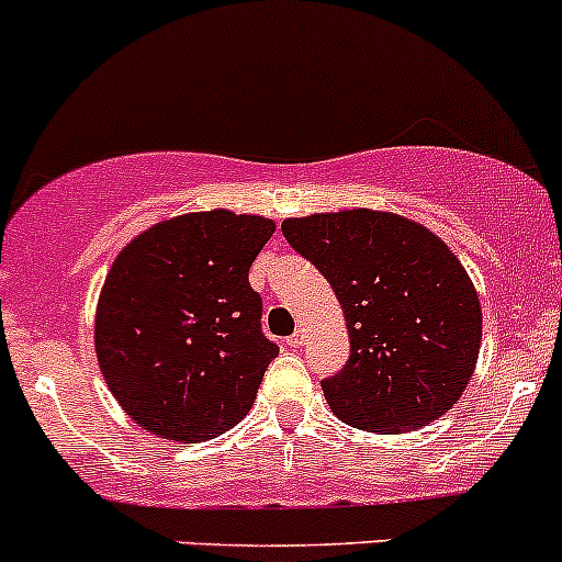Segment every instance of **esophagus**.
Here are the masks:
<instances>
[{
  "label": "esophagus",
  "instance_id": "obj_1",
  "mask_svg": "<svg viewBox=\"0 0 562 562\" xmlns=\"http://www.w3.org/2000/svg\"><path fill=\"white\" fill-rule=\"evenodd\" d=\"M304 345V331L302 328H299V331H293L291 337H288V348H293V350H299Z\"/></svg>",
  "mask_w": 562,
  "mask_h": 562
}]
</instances>
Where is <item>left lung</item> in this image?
I'll return each instance as SVG.
<instances>
[{
    "instance_id": "left-lung-1",
    "label": "left lung",
    "mask_w": 562,
    "mask_h": 562,
    "mask_svg": "<svg viewBox=\"0 0 562 562\" xmlns=\"http://www.w3.org/2000/svg\"><path fill=\"white\" fill-rule=\"evenodd\" d=\"M282 236L326 277L348 323V364L321 381L334 416L400 435L451 411L481 348L479 293L457 255L372 209L285 220Z\"/></svg>"
}]
</instances>
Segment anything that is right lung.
<instances>
[{
  "instance_id": "1",
  "label": "right lung",
  "mask_w": 562,
  "mask_h": 562,
  "mask_svg": "<svg viewBox=\"0 0 562 562\" xmlns=\"http://www.w3.org/2000/svg\"><path fill=\"white\" fill-rule=\"evenodd\" d=\"M274 223L225 209L135 236L113 260L94 317L108 389L138 427L212 440L252 407L280 348L260 331L249 266Z\"/></svg>"
}]
</instances>
